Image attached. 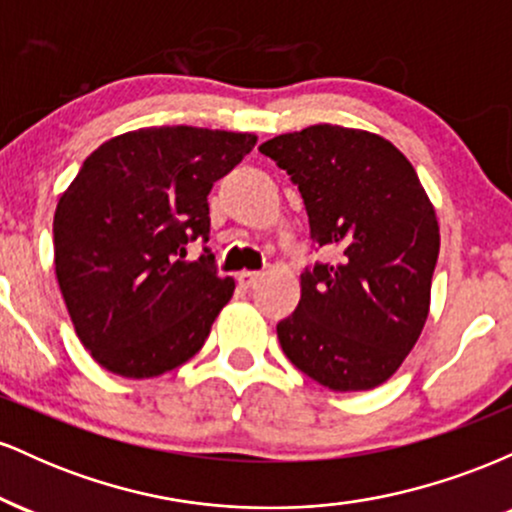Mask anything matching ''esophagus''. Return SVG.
<instances>
[{
  "mask_svg": "<svg viewBox=\"0 0 512 512\" xmlns=\"http://www.w3.org/2000/svg\"><path fill=\"white\" fill-rule=\"evenodd\" d=\"M257 279H260V272H240L238 274V284L243 286V289H252V286L257 284Z\"/></svg>",
  "mask_w": 512,
  "mask_h": 512,
  "instance_id": "34e87169",
  "label": "esophagus"
}]
</instances>
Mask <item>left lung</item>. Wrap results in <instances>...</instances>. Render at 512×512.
Masks as SVG:
<instances>
[{"label": "left lung", "mask_w": 512, "mask_h": 512, "mask_svg": "<svg viewBox=\"0 0 512 512\" xmlns=\"http://www.w3.org/2000/svg\"><path fill=\"white\" fill-rule=\"evenodd\" d=\"M301 192L313 248L301 301L276 325L298 370L334 392L383 385L414 349L438 262L436 211L419 175L378 134L313 125L260 146Z\"/></svg>", "instance_id": "8db88e82"}]
</instances>
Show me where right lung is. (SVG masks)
Instances as JSON below:
<instances>
[{
    "mask_svg": "<svg viewBox=\"0 0 512 512\" xmlns=\"http://www.w3.org/2000/svg\"><path fill=\"white\" fill-rule=\"evenodd\" d=\"M255 134L149 127L98 146L60 197L55 272L81 344L105 370L154 378L190 361L236 281L209 240V192ZM199 239L203 255L186 260Z\"/></svg>",
    "mask_w": 512,
    "mask_h": 512,
    "instance_id": "1",
    "label": "right lung"
}]
</instances>
